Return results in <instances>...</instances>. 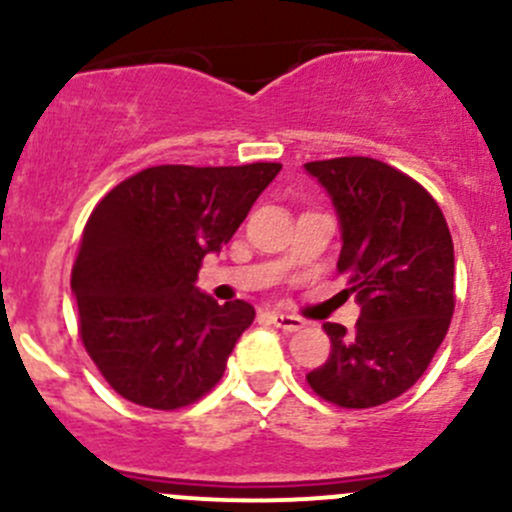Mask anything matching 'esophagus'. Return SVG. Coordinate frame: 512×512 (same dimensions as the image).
<instances>
[{"label": "esophagus", "instance_id": "esophagus-1", "mask_svg": "<svg viewBox=\"0 0 512 512\" xmlns=\"http://www.w3.org/2000/svg\"><path fill=\"white\" fill-rule=\"evenodd\" d=\"M270 319L275 327L285 329V332H299L304 327V319L297 314H285V312H270Z\"/></svg>", "mask_w": 512, "mask_h": 512}]
</instances>
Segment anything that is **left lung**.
<instances>
[{"mask_svg": "<svg viewBox=\"0 0 512 512\" xmlns=\"http://www.w3.org/2000/svg\"><path fill=\"white\" fill-rule=\"evenodd\" d=\"M332 198L342 230L337 270L361 314L354 332L324 324L332 352L307 381L342 409H371L421 379L451 324L453 240L423 185L381 160L304 163Z\"/></svg>", "mask_w": 512, "mask_h": 512, "instance_id": "8db88e82", "label": "left lung"}]
</instances>
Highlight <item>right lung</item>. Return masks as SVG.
I'll list each match as a JSON object with an SVG mask.
<instances>
[{
    "mask_svg": "<svg viewBox=\"0 0 512 512\" xmlns=\"http://www.w3.org/2000/svg\"><path fill=\"white\" fill-rule=\"evenodd\" d=\"M280 163L153 165L91 213L71 270L79 334L103 379L138 406L173 411L208 394L255 319L195 287L280 173Z\"/></svg>",
    "mask_w": 512,
    "mask_h": 512,
    "instance_id": "obj_1",
    "label": "right lung"
}]
</instances>
